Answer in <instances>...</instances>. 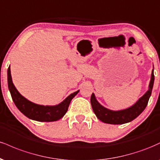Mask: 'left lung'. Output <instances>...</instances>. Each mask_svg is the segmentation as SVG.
Returning a JSON list of instances; mask_svg holds the SVG:
<instances>
[{
  "instance_id": "1",
  "label": "left lung",
  "mask_w": 160,
  "mask_h": 160,
  "mask_svg": "<svg viewBox=\"0 0 160 160\" xmlns=\"http://www.w3.org/2000/svg\"><path fill=\"white\" fill-rule=\"evenodd\" d=\"M153 82L154 74L153 70L149 84V89L148 92L141 98H139V100L134 105L122 111H111L103 107L98 103V101L95 98L94 93H92L91 95L90 102L92 108L97 118L105 123L109 124H123L135 120L144 111L145 108L148 105V101H149L152 89H153Z\"/></svg>"
}]
</instances>
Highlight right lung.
<instances>
[{"mask_svg":"<svg viewBox=\"0 0 160 160\" xmlns=\"http://www.w3.org/2000/svg\"><path fill=\"white\" fill-rule=\"evenodd\" d=\"M7 80L9 90L10 92L12 101L18 109L28 118L40 122H52L60 120L67 112L72 98L79 92L78 90L71 94L58 105H39L28 100L16 89L12 81L10 67L7 70Z\"/></svg>","mask_w":160,"mask_h":160,"instance_id":"1","label":"right lung"}]
</instances>
